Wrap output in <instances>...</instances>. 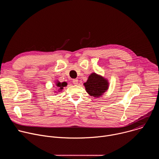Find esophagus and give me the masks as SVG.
Listing matches in <instances>:
<instances>
[{"label":"esophagus","mask_w":159,"mask_h":159,"mask_svg":"<svg viewBox=\"0 0 159 159\" xmlns=\"http://www.w3.org/2000/svg\"><path fill=\"white\" fill-rule=\"evenodd\" d=\"M78 82H79V80H78V79H73V80H72V82H73V84H78Z\"/></svg>","instance_id":"1"}]
</instances>
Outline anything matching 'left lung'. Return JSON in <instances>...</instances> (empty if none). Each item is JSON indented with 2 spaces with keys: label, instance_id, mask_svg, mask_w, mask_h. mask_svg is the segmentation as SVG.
<instances>
[{
  "label": "left lung",
  "instance_id": "1",
  "mask_svg": "<svg viewBox=\"0 0 159 159\" xmlns=\"http://www.w3.org/2000/svg\"><path fill=\"white\" fill-rule=\"evenodd\" d=\"M86 92L94 98H99L106 91L109 87L107 79L96 73L90 74L86 82L84 84Z\"/></svg>",
  "mask_w": 159,
  "mask_h": 159
}]
</instances>
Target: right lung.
<instances>
[{
	"mask_svg": "<svg viewBox=\"0 0 159 159\" xmlns=\"http://www.w3.org/2000/svg\"><path fill=\"white\" fill-rule=\"evenodd\" d=\"M55 85H56V87L58 89V92H60L61 91V90L63 89L64 87L66 86L67 85V83L66 82H60L59 81H57L55 82ZM56 93V92H55Z\"/></svg>",
	"mask_w": 159,
	"mask_h": 159,
	"instance_id": "right-lung-1",
	"label": "right lung"
}]
</instances>
